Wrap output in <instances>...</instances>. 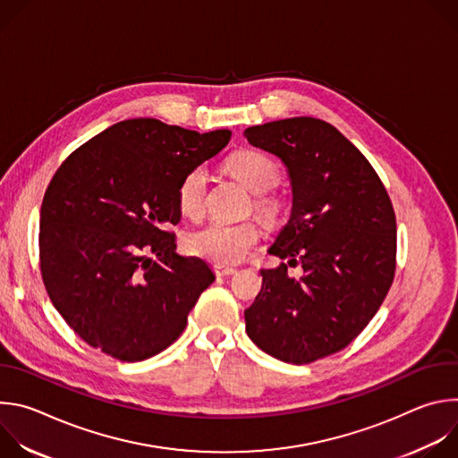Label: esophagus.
<instances>
[{
	"label": "esophagus",
	"instance_id": "esophagus-1",
	"mask_svg": "<svg viewBox=\"0 0 458 458\" xmlns=\"http://www.w3.org/2000/svg\"><path fill=\"white\" fill-rule=\"evenodd\" d=\"M214 272H216V276H217V277H226V276H233V274H235V268L216 265V267H214Z\"/></svg>",
	"mask_w": 458,
	"mask_h": 458
}]
</instances>
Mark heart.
I'll return each instance as SVG.
<instances>
[{
  "mask_svg": "<svg viewBox=\"0 0 458 458\" xmlns=\"http://www.w3.org/2000/svg\"><path fill=\"white\" fill-rule=\"evenodd\" d=\"M228 168L237 175L255 195L253 208L267 219L274 221L281 214V201L277 195L270 193L281 181V168L274 157L263 152L244 150L235 154ZM208 172L203 165L190 168L177 186V207L186 217H199L205 210ZM260 239L259 228L250 223H225L210 221L208 225L191 230L184 237L186 250L210 263L230 267L237 265L248 257Z\"/></svg>",
  "mask_w": 458,
  "mask_h": 458,
  "instance_id": "heart-1",
  "label": "heart"
}]
</instances>
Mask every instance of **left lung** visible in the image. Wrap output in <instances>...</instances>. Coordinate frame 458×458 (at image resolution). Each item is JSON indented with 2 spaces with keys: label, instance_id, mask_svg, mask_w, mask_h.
I'll list each match as a JSON object with an SVG mask.
<instances>
[{
  "label": "left lung",
  "instance_id": "obj_1",
  "mask_svg": "<svg viewBox=\"0 0 458 458\" xmlns=\"http://www.w3.org/2000/svg\"><path fill=\"white\" fill-rule=\"evenodd\" d=\"M250 145L286 165L293 205L268 253L303 267L260 270L244 311L248 337L268 355L308 364L346 348L373 318L395 277L397 223L389 195L335 126L290 117L244 130Z\"/></svg>",
  "mask_w": 458,
  "mask_h": 458
}]
</instances>
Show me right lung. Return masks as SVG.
<instances>
[{
  "label": "right lung",
  "mask_w": 458,
  "mask_h": 458,
  "mask_svg": "<svg viewBox=\"0 0 458 458\" xmlns=\"http://www.w3.org/2000/svg\"><path fill=\"white\" fill-rule=\"evenodd\" d=\"M230 136L126 119L55 170L41 205L39 268L54 308L89 346L138 362L182 334L216 276L203 259L175 253L177 186Z\"/></svg>",
  "instance_id": "obj_1"
}]
</instances>
